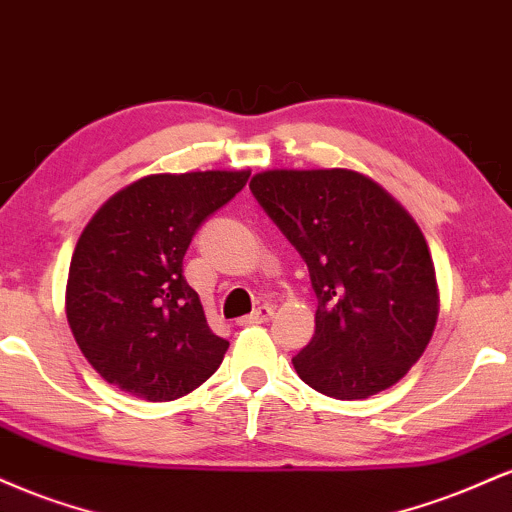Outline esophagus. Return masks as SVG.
I'll return each instance as SVG.
<instances>
[{
  "instance_id": "obj_1",
  "label": "esophagus",
  "mask_w": 512,
  "mask_h": 512,
  "mask_svg": "<svg viewBox=\"0 0 512 512\" xmlns=\"http://www.w3.org/2000/svg\"><path fill=\"white\" fill-rule=\"evenodd\" d=\"M274 317V308L272 305H260L255 313L248 317H240L238 325H262V322H269Z\"/></svg>"
}]
</instances>
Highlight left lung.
<instances>
[{"mask_svg":"<svg viewBox=\"0 0 512 512\" xmlns=\"http://www.w3.org/2000/svg\"><path fill=\"white\" fill-rule=\"evenodd\" d=\"M250 190L308 264L315 334L293 368L334 399H366L407 375L438 320L436 267L416 221L349 168L262 170Z\"/></svg>","mask_w":512,"mask_h":512,"instance_id":"1","label":"left lung"}]
</instances>
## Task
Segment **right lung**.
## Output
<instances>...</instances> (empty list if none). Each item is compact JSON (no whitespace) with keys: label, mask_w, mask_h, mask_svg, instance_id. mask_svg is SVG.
Returning <instances> with one entry per match:
<instances>
[{"label":"right lung","mask_w":512,"mask_h":512,"mask_svg":"<svg viewBox=\"0 0 512 512\" xmlns=\"http://www.w3.org/2000/svg\"><path fill=\"white\" fill-rule=\"evenodd\" d=\"M250 170L158 173L115 192L86 223L67 279V320L103 380L149 402L197 390L228 342L211 332L182 257Z\"/></svg>","instance_id":"obj_1"}]
</instances>
